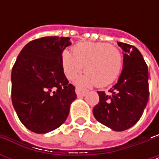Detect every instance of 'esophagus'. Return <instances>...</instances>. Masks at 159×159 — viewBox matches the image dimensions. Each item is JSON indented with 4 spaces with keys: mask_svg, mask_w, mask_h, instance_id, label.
Masks as SVG:
<instances>
[{
    "mask_svg": "<svg viewBox=\"0 0 159 159\" xmlns=\"http://www.w3.org/2000/svg\"><path fill=\"white\" fill-rule=\"evenodd\" d=\"M75 93H76V95H77L78 97H83V96L85 95L86 90H84V89H82V88H80V87H76V88H75Z\"/></svg>",
    "mask_w": 159,
    "mask_h": 159,
    "instance_id": "esophagus-1",
    "label": "esophagus"
}]
</instances>
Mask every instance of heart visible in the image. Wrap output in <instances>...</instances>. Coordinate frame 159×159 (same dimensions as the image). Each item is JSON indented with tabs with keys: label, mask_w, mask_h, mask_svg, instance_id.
Listing matches in <instances>:
<instances>
[{
	"label": "heart",
	"mask_w": 159,
	"mask_h": 159,
	"mask_svg": "<svg viewBox=\"0 0 159 159\" xmlns=\"http://www.w3.org/2000/svg\"><path fill=\"white\" fill-rule=\"evenodd\" d=\"M73 53L65 50L61 54V65L65 76L75 80L84 66L85 75L78 80L82 85L95 84L104 87L113 83L122 70V54L115 46L105 42H81Z\"/></svg>",
	"instance_id": "b5f03b06"
}]
</instances>
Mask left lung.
I'll use <instances>...</instances> for the list:
<instances>
[{"label":"left lung","mask_w":159,"mask_h":159,"mask_svg":"<svg viewBox=\"0 0 159 159\" xmlns=\"http://www.w3.org/2000/svg\"><path fill=\"white\" fill-rule=\"evenodd\" d=\"M123 49V69L117 84L107 95L98 91L99 102L93 114L98 121L121 132L134 126L143 115L149 97L148 68L140 51L132 45L119 42Z\"/></svg>","instance_id":"left-lung-1"}]
</instances>
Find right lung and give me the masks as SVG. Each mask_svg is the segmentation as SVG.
<instances>
[{
  "label": "right lung",
  "instance_id": "obj_1",
  "mask_svg": "<svg viewBox=\"0 0 159 159\" xmlns=\"http://www.w3.org/2000/svg\"><path fill=\"white\" fill-rule=\"evenodd\" d=\"M70 38L43 37L27 43L12 70V102L21 122L30 131L46 134L67 119L75 87L65 77L61 54Z\"/></svg>",
  "mask_w": 159,
  "mask_h": 159
}]
</instances>
